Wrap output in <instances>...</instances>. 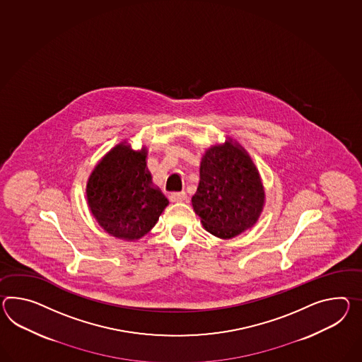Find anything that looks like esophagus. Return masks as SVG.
<instances>
[{"label": "esophagus", "instance_id": "esophagus-1", "mask_svg": "<svg viewBox=\"0 0 362 362\" xmlns=\"http://www.w3.org/2000/svg\"><path fill=\"white\" fill-rule=\"evenodd\" d=\"M170 200L173 203H185V202H187V194H185V191L174 192V194H170Z\"/></svg>", "mask_w": 362, "mask_h": 362}]
</instances>
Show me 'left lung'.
<instances>
[{
  "label": "left lung",
  "instance_id": "1",
  "mask_svg": "<svg viewBox=\"0 0 362 362\" xmlns=\"http://www.w3.org/2000/svg\"><path fill=\"white\" fill-rule=\"evenodd\" d=\"M264 188L252 159L231 139L205 151L192 206L204 229L222 239L252 228L264 206Z\"/></svg>",
  "mask_w": 362,
  "mask_h": 362
}]
</instances>
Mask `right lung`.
<instances>
[{"mask_svg":"<svg viewBox=\"0 0 362 362\" xmlns=\"http://www.w3.org/2000/svg\"><path fill=\"white\" fill-rule=\"evenodd\" d=\"M148 151L122 142L93 170L86 185L88 204L98 223L124 240L142 238L157 223L168 200L151 185Z\"/></svg>","mask_w":362,"mask_h":362,"instance_id":"add662e5","label":"right lung"}]
</instances>
